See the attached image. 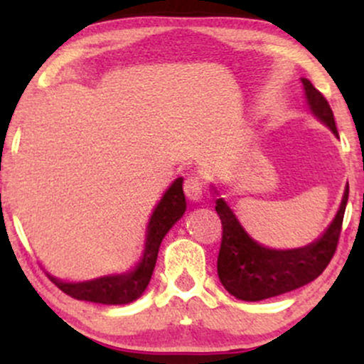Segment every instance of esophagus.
I'll use <instances>...</instances> for the list:
<instances>
[{"mask_svg":"<svg viewBox=\"0 0 364 364\" xmlns=\"http://www.w3.org/2000/svg\"><path fill=\"white\" fill-rule=\"evenodd\" d=\"M183 188H185V195L190 200H193V202L203 196V181L198 174H190V176L185 179V186Z\"/></svg>","mask_w":364,"mask_h":364,"instance_id":"esophagus-1","label":"esophagus"}]
</instances>
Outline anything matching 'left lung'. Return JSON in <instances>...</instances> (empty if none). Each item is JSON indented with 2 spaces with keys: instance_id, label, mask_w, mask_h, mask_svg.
Wrapping results in <instances>:
<instances>
[{
  "instance_id": "8db88e82",
  "label": "left lung",
  "mask_w": 364,
  "mask_h": 364,
  "mask_svg": "<svg viewBox=\"0 0 364 364\" xmlns=\"http://www.w3.org/2000/svg\"><path fill=\"white\" fill-rule=\"evenodd\" d=\"M308 104L311 111L332 129L336 135L337 127L333 112L327 99L320 90L313 87L308 78H303ZM349 186L346 188L344 198L336 219L330 224L323 236L310 246L298 250H269L260 246L245 232L237 223L231 208L223 198H217V215L223 223V240H220L219 257H217V274L223 286L232 296L243 301H260L298 289L304 284L315 281L327 269L336 255L342 231L346 203H348Z\"/></svg>"
}]
</instances>
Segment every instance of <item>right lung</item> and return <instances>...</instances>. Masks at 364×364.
Returning a JSON list of instances; mask_svg holds the SVG:
<instances>
[{
	"mask_svg": "<svg viewBox=\"0 0 364 364\" xmlns=\"http://www.w3.org/2000/svg\"><path fill=\"white\" fill-rule=\"evenodd\" d=\"M186 202L183 193V179L178 178L171 188L162 196L156 210L149 223L147 243H145L144 258L133 272L124 275H114V277H101L90 282L68 284L61 282L49 275L51 282L56 284L65 294L72 296L75 299L102 304H127L140 298L141 292L149 286L152 277L154 267H156L159 246L162 237L173 228L176 220L185 214Z\"/></svg>",
	"mask_w": 364,
	"mask_h": 364,
	"instance_id": "add662e5",
	"label": "right lung"
}]
</instances>
